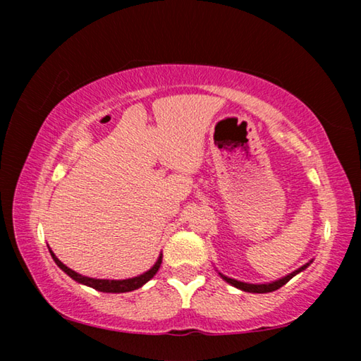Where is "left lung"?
Wrapping results in <instances>:
<instances>
[{"label":"left lung","mask_w":361,"mask_h":361,"mask_svg":"<svg viewBox=\"0 0 361 361\" xmlns=\"http://www.w3.org/2000/svg\"><path fill=\"white\" fill-rule=\"evenodd\" d=\"M310 262H312V261L305 262L304 266L296 269V271H293L291 274H288V276H285V277L279 279V280H276V282H271V283H245V282H239V280H235V279H231V277L223 276L221 272H219V276H221L223 280H226V282L231 283L232 286H235V288L242 290V291H248V293H271V291L279 290L280 286H283L286 282H290V280H291L293 277H295L296 274L302 272L304 269L310 264Z\"/></svg>","instance_id":"obj_1"}]
</instances>
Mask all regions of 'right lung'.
I'll use <instances>...</instances> for the list:
<instances>
[{
	"instance_id": "right-lung-1",
	"label": "right lung",
	"mask_w": 361,
	"mask_h": 361,
	"mask_svg": "<svg viewBox=\"0 0 361 361\" xmlns=\"http://www.w3.org/2000/svg\"><path fill=\"white\" fill-rule=\"evenodd\" d=\"M49 252H51V256H52V259L56 261V264L62 269L65 274H68L73 280H76L78 283L87 285V286H90V288H94L97 291H103V293H127V291L142 288L146 282H149V280L156 276V272L159 271V267H161V262H162V253H161L156 261V264L152 266L149 271L142 274V276L126 279V280H106V279H92V277L81 276V274L75 272L73 269L66 267L63 262L60 261L56 255H54L51 248H49Z\"/></svg>"
}]
</instances>
